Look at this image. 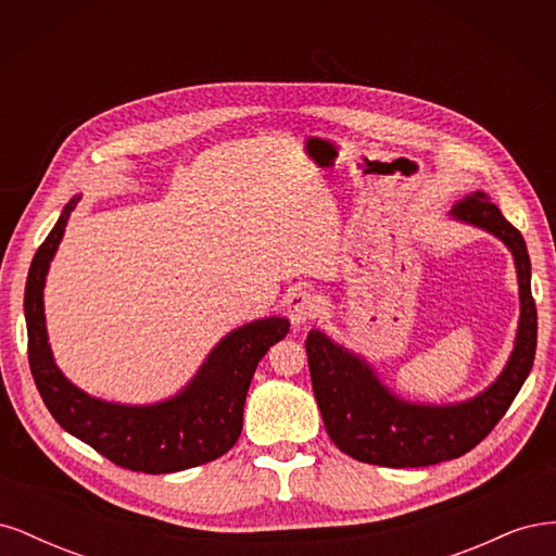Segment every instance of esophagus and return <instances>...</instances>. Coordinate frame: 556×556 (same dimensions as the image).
Listing matches in <instances>:
<instances>
[{
  "mask_svg": "<svg viewBox=\"0 0 556 556\" xmlns=\"http://www.w3.org/2000/svg\"><path fill=\"white\" fill-rule=\"evenodd\" d=\"M285 313H288L292 327H304L308 325L311 319L317 315V304H315V296L306 290H292L288 296H285Z\"/></svg>",
  "mask_w": 556,
  "mask_h": 556,
  "instance_id": "1",
  "label": "esophagus"
}]
</instances>
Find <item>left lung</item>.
I'll return each instance as SVG.
<instances>
[{"label":"left lung","instance_id":"1","mask_svg":"<svg viewBox=\"0 0 556 556\" xmlns=\"http://www.w3.org/2000/svg\"><path fill=\"white\" fill-rule=\"evenodd\" d=\"M452 220L490 231L513 252L519 285V323L515 348L498 378L480 394L457 403H417L387 387L362 355L311 329L306 355L317 408L329 439L352 459L390 468L433 466L473 450L529 378L538 315L531 296V260L521 233L501 215L484 192L464 199Z\"/></svg>","mask_w":556,"mask_h":556}]
</instances>
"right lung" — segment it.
<instances>
[{
	"label": "right lung",
	"instance_id": "1",
	"mask_svg": "<svg viewBox=\"0 0 556 556\" xmlns=\"http://www.w3.org/2000/svg\"><path fill=\"white\" fill-rule=\"evenodd\" d=\"M78 201L80 194L62 208L60 220L31 260L25 285L27 355L46 408L64 431L129 470L176 473L223 457L241 435L245 394L255 368L268 348L288 336L290 319L271 315L229 331L192 380L164 401L129 406L90 396L58 368L43 313L48 268Z\"/></svg>",
	"mask_w": 556,
	"mask_h": 556
}]
</instances>
